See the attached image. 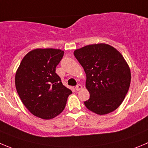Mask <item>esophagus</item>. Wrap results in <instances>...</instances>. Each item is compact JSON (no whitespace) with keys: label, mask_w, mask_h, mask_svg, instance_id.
<instances>
[{"label":"esophagus","mask_w":148,"mask_h":148,"mask_svg":"<svg viewBox=\"0 0 148 148\" xmlns=\"http://www.w3.org/2000/svg\"><path fill=\"white\" fill-rule=\"evenodd\" d=\"M82 88V86L81 85H79H79H77V86L75 87V89H76V90H81Z\"/></svg>","instance_id":"34e87169"}]
</instances>
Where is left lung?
<instances>
[{
    "label": "left lung",
    "instance_id": "1",
    "mask_svg": "<svg viewBox=\"0 0 148 148\" xmlns=\"http://www.w3.org/2000/svg\"><path fill=\"white\" fill-rule=\"evenodd\" d=\"M86 74L85 87L90 99L85 105L97 114L114 111L123 101L131 84V70L121 52L100 43L74 50Z\"/></svg>",
    "mask_w": 148,
    "mask_h": 148
}]
</instances>
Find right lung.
<instances>
[{
  "instance_id": "1",
  "label": "right lung",
  "mask_w": 148,
  "mask_h": 148,
  "mask_svg": "<svg viewBox=\"0 0 148 148\" xmlns=\"http://www.w3.org/2000/svg\"><path fill=\"white\" fill-rule=\"evenodd\" d=\"M64 52L35 49L25 55L15 74L17 93L34 115L50 120L63 111L71 90L63 85L55 68Z\"/></svg>"
}]
</instances>
